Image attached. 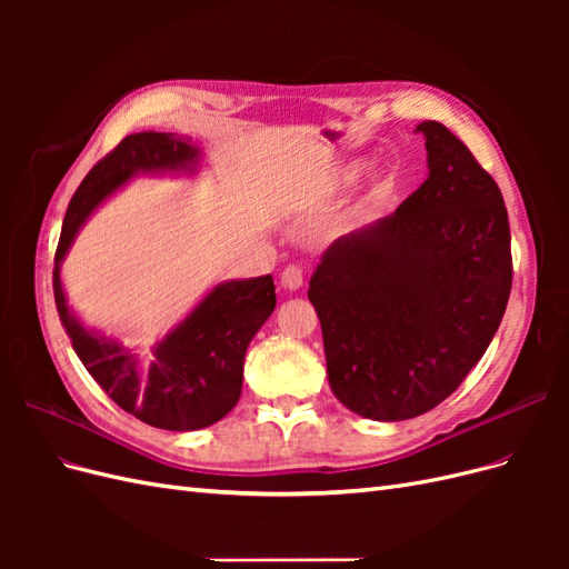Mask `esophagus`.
Masks as SVG:
<instances>
[{"label": "esophagus", "mask_w": 569, "mask_h": 569, "mask_svg": "<svg viewBox=\"0 0 569 569\" xmlns=\"http://www.w3.org/2000/svg\"><path fill=\"white\" fill-rule=\"evenodd\" d=\"M280 282L284 289L297 291L303 284V270L299 266H287L280 274Z\"/></svg>", "instance_id": "34e87169"}]
</instances>
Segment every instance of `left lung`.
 Instances as JSON below:
<instances>
[{
    "instance_id": "8db88e82",
    "label": "left lung",
    "mask_w": 569,
    "mask_h": 569,
    "mask_svg": "<svg viewBox=\"0 0 569 569\" xmlns=\"http://www.w3.org/2000/svg\"><path fill=\"white\" fill-rule=\"evenodd\" d=\"M416 130L429 178L391 216L332 242L308 287L335 396L382 422L449 399L489 349L512 287L501 189L449 128Z\"/></svg>"
}]
</instances>
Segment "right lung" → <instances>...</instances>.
<instances>
[{"instance_id": "obj_1", "label": "right lung", "mask_w": 569, "mask_h": 569, "mask_svg": "<svg viewBox=\"0 0 569 569\" xmlns=\"http://www.w3.org/2000/svg\"><path fill=\"white\" fill-rule=\"evenodd\" d=\"M197 159L199 149L173 132L128 134L76 189L54 258L57 311L82 366L126 412L170 432L209 427L237 406L247 347L274 308L270 274L218 284L142 363L71 313L59 268L84 218L120 184L149 170H192Z\"/></svg>"}]
</instances>
